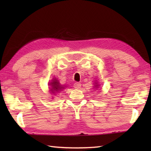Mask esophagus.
Wrapping results in <instances>:
<instances>
[{"instance_id": "1", "label": "esophagus", "mask_w": 151, "mask_h": 151, "mask_svg": "<svg viewBox=\"0 0 151 151\" xmlns=\"http://www.w3.org/2000/svg\"><path fill=\"white\" fill-rule=\"evenodd\" d=\"M81 84H80V83L76 82L75 84H74V88L76 89H79V88H81Z\"/></svg>"}]
</instances>
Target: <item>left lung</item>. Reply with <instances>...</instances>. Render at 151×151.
I'll list each match as a JSON object with an SVG mask.
<instances>
[{
  "instance_id": "8db88e82",
  "label": "left lung",
  "mask_w": 151,
  "mask_h": 151,
  "mask_svg": "<svg viewBox=\"0 0 151 151\" xmlns=\"http://www.w3.org/2000/svg\"><path fill=\"white\" fill-rule=\"evenodd\" d=\"M96 85L95 86V87L96 88H98V86H99V85H98V84H95Z\"/></svg>"
}]
</instances>
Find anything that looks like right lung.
<instances>
[{"instance_id": "1", "label": "right lung", "mask_w": 151, "mask_h": 151, "mask_svg": "<svg viewBox=\"0 0 151 151\" xmlns=\"http://www.w3.org/2000/svg\"><path fill=\"white\" fill-rule=\"evenodd\" d=\"M49 86H50V91L51 92L50 93H58L59 91H61L63 89L65 88L62 86V85L60 84V83L57 79H53L52 80V82L49 84Z\"/></svg>"}]
</instances>
